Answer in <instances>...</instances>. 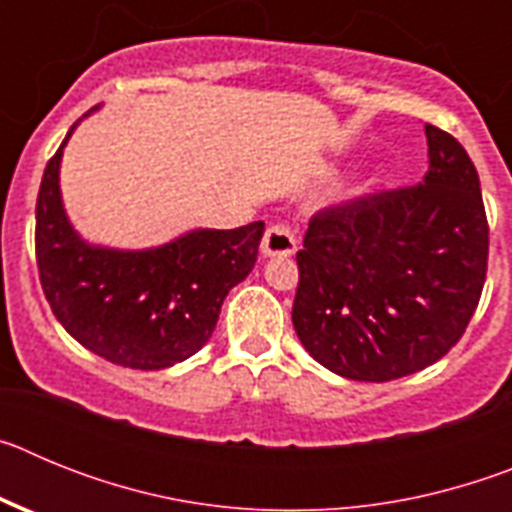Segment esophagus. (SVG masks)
I'll use <instances>...</instances> for the list:
<instances>
[{
	"label": "esophagus",
	"instance_id": "obj_1",
	"mask_svg": "<svg viewBox=\"0 0 512 512\" xmlns=\"http://www.w3.org/2000/svg\"><path fill=\"white\" fill-rule=\"evenodd\" d=\"M297 251V235L295 230L284 223H274L266 228L264 241H261V253L269 259H287Z\"/></svg>",
	"mask_w": 512,
	"mask_h": 512
}]
</instances>
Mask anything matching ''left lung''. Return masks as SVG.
Returning a JSON list of instances; mask_svg holds the SVG:
<instances>
[{"label":"left lung","instance_id":"left-lung-1","mask_svg":"<svg viewBox=\"0 0 512 512\" xmlns=\"http://www.w3.org/2000/svg\"><path fill=\"white\" fill-rule=\"evenodd\" d=\"M415 187L320 210L297 253L292 323L307 354L356 382H390L456 346L485 287L487 230L472 158L425 125Z\"/></svg>","mask_w":512,"mask_h":512}]
</instances>
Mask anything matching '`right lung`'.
<instances>
[{
	"label": "right lung",
	"instance_id": "add662e5",
	"mask_svg": "<svg viewBox=\"0 0 512 512\" xmlns=\"http://www.w3.org/2000/svg\"><path fill=\"white\" fill-rule=\"evenodd\" d=\"M74 128L45 166L35 207L45 300L81 346L112 364L143 372L179 364L210 341L228 292L251 274L264 223L197 228L143 251L87 243L63 210L58 182Z\"/></svg>",
	"mask_w": 512,
	"mask_h": 512
}]
</instances>
